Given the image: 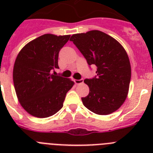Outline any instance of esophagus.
<instances>
[{
	"label": "esophagus",
	"mask_w": 153,
	"mask_h": 153,
	"mask_svg": "<svg viewBox=\"0 0 153 153\" xmlns=\"http://www.w3.org/2000/svg\"><path fill=\"white\" fill-rule=\"evenodd\" d=\"M74 82H75L76 84H81V83H83V79H74Z\"/></svg>",
	"instance_id": "1"
}]
</instances>
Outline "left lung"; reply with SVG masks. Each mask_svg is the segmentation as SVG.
Masks as SVG:
<instances>
[{
  "instance_id": "left-lung-1",
  "label": "left lung",
  "mask_w": 153,
  "mask_h": 153,
  "mask_svg": "<svg viewBox=\"0 0 153 153\" xmlns=\"http://www.w3.org/2000/svg\"><path fill=\"white\" fill-rule=\"evenodd\" d=\"M97 67L96 76L86 79L90 93L82 98L85 106L98 115H109L122 106L128 95L131 66L126 51L116 39L100 30L73 34L70 39Z\"/></svg>"
}]
</instances>
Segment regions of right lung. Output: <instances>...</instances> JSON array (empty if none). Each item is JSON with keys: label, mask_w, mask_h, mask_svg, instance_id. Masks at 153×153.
<instances>
[{"label": "right lung", "mask_w": 153, "mask_h": 153, "mask_svg": "<svg viewBox=\"0 0 153 153\" xmlns=\"http://www.w3.org/2000/svg\"><path fill=\"white\" fill-rule=\"evenodd\" d=\"M70 35L47 33L23 47L16 58L13 80L19 102L29 114L47 118L63 106L67 92L74 82L56 76L58 56Z\"/></svg>", "instance_id": "add662e5"}]
</instances>
